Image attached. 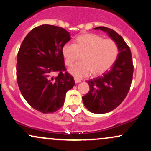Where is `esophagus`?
<instances>
[{
    "mask_svg": "<svg viewBox=\"0 0 151 151\" xmlns=\"http://www.w3.org/2000/svg\"><path fill=\"white\" fill-rule=\"evenodd\" d=\"M74 81H75V83L76 84H77V83H79L81 81V79H78V78H74Z\"/></svg>",
    "mask_w": 151,
    "mask_h": 151,
    "instance_id": "esophagus-1",
    "label": "esophagus"
}]
</instances>
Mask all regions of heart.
Returning <instances> with one entry per match:
<instances>
[{
    "instance_id": "obj_1",
    "label": "heart",
    "mask_w": 151,
    "mask_h": 151,
    "mask_svg": "<svg viewBox=\"0 0 151 151\" xmlns=\"http://www.w3.org/2000/svg\"><path fill=\"white\" fill-rule=\"evenodd\" d=\"M82 60L74 64L69 72L76 78H83L92 72L101 74L111 68L118 58L119 50L113 39H104L101 35L86 33L76 38V43H66L62 47L65 64L72 65L83 53Z\"/></svg>"
}]
</instances>
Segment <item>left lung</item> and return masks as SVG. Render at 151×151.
Here are the masks:
<instances>
[{
    "label": "left lung",
    "instance_id": "obj_1",
    "mask_svg": "<svg viewBox=\"0 0 151 151\" xmlns=\"http://www.w3.org/2000/svg\"><path fill=\"white\" fill-rule=\"evenodd\" d=\"M94 30L106 32L116 42L119 50L111 69L101 77L88 80L90 90L82 96L84 104L89 111L105 114L120 105L129 93L133 74L132 55L129 47L116 31L103 26Z\"/></svg>",
    "mask_w": 151,
    "mask_h": 151
}]
</instances>
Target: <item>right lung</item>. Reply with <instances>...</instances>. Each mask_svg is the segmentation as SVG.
I'll return each mask as SVG.
<instances>
[{
    "mask_svg": "<svg viewBox=\"0 0 151 151\" xmlns=\"http://www.w3.org/2000/svg\"><path fill=\"white\" fill-rule=\"evenodd\" d=\"M70 32L51 25L35 27L26 35L18 53L17 81L22 96L32 108L54 113L63 106L67 91L75 84L65 66L62 47ZM58 72L56 77L52 75Z\"/></svg>",
    "mask_w": 151,
    "mask_h": 151,
    "instance_id": "right-lung-1",
    "label": "right lung"
}]
</instances>
